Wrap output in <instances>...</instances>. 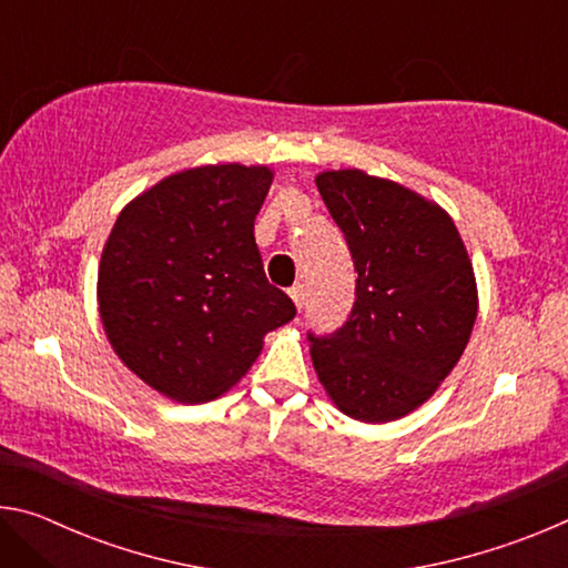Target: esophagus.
Wrapping results in <instances>:
<instances>
[{
    "instance_id": "1",
    "label": "esophagus",
    "mask_w": 568,
    "mask_h": 568,
    "mask_svg": "<svg viewBox=\"0 0 568 568\" xmlns=\"http://www.w3.org/2000/svg\"><path fill=\"white\" fill-rule=\"evenodd\" d=\"M287 293H291V297H293V303H295L297 311H303V305H305V291H303V285L295 283Z\"/></svg>"
}]
</instances>
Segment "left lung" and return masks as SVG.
I'll list each match as a JSON object with an SVG mask.
<instances>
[{
    "label": "left lung",
    "instance_id": "obj_1",
    "mask_svg": "<svg viewBox=\"0 0 568 568\" xmlns=\"http://www.w3.org/2000/svg\"><path fill=\"white\" fill-rule=\"evenodd\" d=\"M315 185L358 273L348 321L307 333L315 373L345 416L396 420L464 353L478 313L474 265L454 220L418 192L363 170L321 172Z\"/></svg>",
    "mask_w": 568,
    "mask_h": 568
}]
</instances>
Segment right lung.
Segmentation results:
<instances>
[{
    "label": "right lung",
    "instance_id": "add662e5",
    "mask_svg": "<svg viewBox=\"0 0 568 568\" xmlns=\"http://www.w3.org/2000/svg\"><path fill=\"white\" fill-rule=\"evenodd\" d=\"M271 182L263 165L182 170L114 223L98 275L100 318L120 361L162 396H223L261 355L265 333L295 318L255 245Z\"/></svg>",
    "mask_w": 568,
    "mask_h": 568
}]
</instances>
